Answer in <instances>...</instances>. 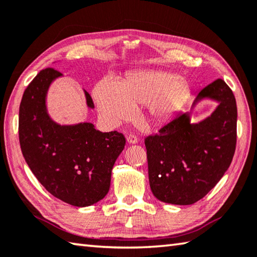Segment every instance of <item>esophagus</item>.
Instances as JSON below:
<instances>
[{
	"label": "esophagus",
	"instance_id": "34e87169",
	"mask_svg": "<svg viewBox=\"0 0 257 257\" xmlns=\"http://www.w3.org/2000/svg\"><path fill=\"white\" fill-rule=\"evenodd\" d=\"M127 142H128V144H137L138 138L136 137L135 135H129V136H127Z\"/></svg>",
	"mask_w": 257,
	"mask_h": 257
}]
</instances>
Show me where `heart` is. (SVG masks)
Here are the masks:
<instances>
[{
	"instance_id": "1",
	"label": "heart",
	"mask_w": 257,
	"mask_h": 257,
	"mask_svg": "<svg viewBox=\"0 0 257 257\" xmlns=\"http://www.w3.org/2000/svg\"><path fill=\"white\" fill-rule=\"evenodd\" d=\"M188 92L183 78L164 71H142L132 74L121 84L113 79L101 80L93 90L98 109L108 122L129 120L135 107H147V117L164 123L180 108Z\"/></svg>"
}]
</instances>
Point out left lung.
<instances>
[{
	"mask_svg": "<svg viewBox=\"0 0 257 257\" xmlns=\"http://www.w3.org/2000/svg\"><path fill=\"white\" fill-rule=\"evenodd\" d=\"M218 103L209 117L190 122V112H178L145 139L150 189L157 199L192 205L213 189L232 163L236 147L237 107L234 93L217 79L196 95Z\"/></svg>",
	"mask_w": 257,
	"mask_h": 257,
	"instance_id": "8db88e82",
	"label": "left lung"
}]
</instances>
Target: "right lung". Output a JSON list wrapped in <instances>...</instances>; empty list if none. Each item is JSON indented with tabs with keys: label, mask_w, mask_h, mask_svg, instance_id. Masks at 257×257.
<instances>
[{
	"label": "right lung",
	"mask_w": 257,
	"mask_h": 257,
	"mask_svg": "<svg viewBox=\"0 0 257 257\" xmlns=\"http://www.w3.org/2000/svg\"><path fill=\"white\" fill-rule=\"evenodd\" d=\"M57 70L40 71L25 89L19 111V139L25 162L48 192L62 202L85 207L108 194L111 172L125 139L101 133L91 122L59 124L50 117L47 93ZM87 105L94 104L84 91Z\"/></svg>",
	"instance_id": "right-lung-1"
}]
</instances>
